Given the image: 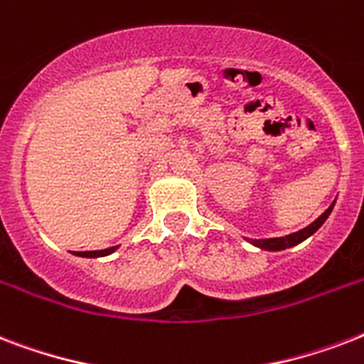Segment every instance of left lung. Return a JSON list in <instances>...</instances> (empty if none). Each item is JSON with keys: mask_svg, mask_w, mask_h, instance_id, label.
Returning a JSON list of instances; mask_svg holds the SVG:
<instances>
[{"mask_svg": "<svg viewBox=\"0 0 364 364\" xmlns=\"http://www.w3.org/2000/svg\"><path fill=\"white\" fill-rule=\"evenodd\" d=\"M334 208V202L331 204V208H328L323 215H319L316 219V221L311 223V225H308L306 228H302V230H299V232H293L289 234V236H283V238H270V240H253V243L257 245V247L260 249H268V251H282V249H287V247H293V245H296V243L304 242L306 238H310L311 234L316 232L317 228L321 227L323 223L327 221V217L331 215V211H333Z\"/></svg>", "mask_w": 364, "mask_h": 364, "instance_id": "8db88e82", "label": "left lung"}]
</instances>
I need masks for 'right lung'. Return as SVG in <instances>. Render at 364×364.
<instances>
[{"label": "right lung", "instance_id": "right-lung-1", "mask_svg": "<svg viewBox=\"0 0 364 364\" xmlns=\"http://www.w3.org/2000/svg\"><path fill=\"white\" fill-rule=\"evenodd\" d=\"M117 249L115 247H107V249H102V251H73L75 255H79V257H105V255L113 253Z\"/></svg>", "mask_w": 364, "mask_h": 364}]
</instances>
